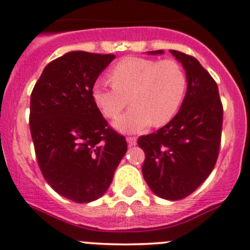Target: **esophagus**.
<instances>
[{"mask_svg":"<svg viewBox=\"0 0 250 250\" xmlns=\"http://www.w3.org/2000/svg\"><path fill=\"white\" fill-rule=\"evenodd\" d=\"M126 141H127L128 146H135L136 144H137V138H136V137H127V138H126Z\"/></svg>","mask_w":250,"mask_h":250,"instance_id":"esophagus-1","label":"esophagus"}]
</instances>
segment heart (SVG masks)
<instances>
[{"label": "heart", "mask_w": 250, "mask_h": 250, "mask_svg": "<svg viewBox=\"0 0 250 250\" xmlns=\"http://www.w3.org/2000/svg\"><path fill=\"white\" fill-rule=\"evenodd\" d=\"M111 87L98 81L92 89L93 100L106 118L114 119L127 106L132 108L115 120L123 132H141L150 125L170 122L184 101L187 79L178 61L167 58L126 57L111 69Z\"/></svg>", "instance_id": "1"}]
</instances>
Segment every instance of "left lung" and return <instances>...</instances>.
Segmentation results:
<instances>
[{"instance_id":"1","label":"left lung","mask_w":250,"mask_h":250,"mask_svg":"<svg viewBox=\"0 0 250 250\" xmlns=\"http://www.w3.org/2000/svg\"><path fill=\"white\" fill-rule=\"evenodd\" d=\"M170 53L186 70V96L178 114L156 132L139 137L138 146L146 154L142 171L152 192L179 200L213 170L221 146L223 104L216 81L197 58L175 50Z\"/></svg>"}]
</instances>
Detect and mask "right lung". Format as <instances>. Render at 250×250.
<instances>
[{
  "instance_id": "obj_1",
  "label": "right lung",
  "mask_w": 250,
  "mask_h": 250,
  "mask_svg": "<svg viewBox=\"0 0 250 250\" xmlns=\"http://www.w3.org/2000/svg\"><path fill=\"white\" fill-rule=\"evenodd\" d=\"M115 58L71 51L50 62L31 94L29 128L42 176L75 203L103 197L127 150L93 100L101 71Z\"/></svg>"
}]
</instances>
